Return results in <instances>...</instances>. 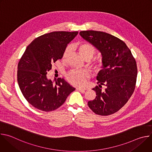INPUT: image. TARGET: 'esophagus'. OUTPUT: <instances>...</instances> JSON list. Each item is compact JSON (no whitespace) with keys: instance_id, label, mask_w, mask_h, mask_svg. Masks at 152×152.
I'll return each mask as SVG.
<instances>
[{"instance_id":"34e87169","label":"esophagus","mask_w":152,"mask_h":152,"mask_svg":"<svg viewBox=\"0 0 152 152\" xmlns=\"http://www.w3.org/2000/svg\"><path fill=\"white\" fill-rule=\"evenodd\" d=\"M76 90H79V91H80L81 92L83 93L86 89H85V88H81V87H77V88H76Z\"/></svg>"}]
</instances>
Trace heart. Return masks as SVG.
Instances as JSON below:
<instances>
[{"label":"heart","instance_id":"heart-1","mask_svg":"<svg viewBox=\"0 0 152 152\" xmlns=\"http://www.w3.org/2000/svg\"><path fill=\"white\" fill-rule=\"evenodd\" d=\"M79 53L85 59H89L93 58L96 53L95 48L87 42H81L75 45ZM71 49L67 47L62 54V59L67 61L70 54ZM93 67L96 71L100 70L103 67V61L101 59H96L92 61ZM90 73L88 70H73L66 75V78L69 82L75 86L83 85L90 77Z\"/></svg>","mask_w":152,"mask_h":152}]
</instances>
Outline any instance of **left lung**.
Wrapping results in <instances>:
<instances>
[{"label":"left lung","mask_w":152,"mask_h":152,"mask_svg":"<svg viewBox=\"0 0 152 152\" xmlns=\"http://www.w3.org/2000/svg\"><path fill=\"white\" fill-rule=\"evenodd\" d=\"M79 34L100 51L103 61V69L97 76L99 87L93 88L96 96L88 105L96 114H113L127 102L135 90L138 72L135 59L125 42L114 35L96 31H81ZM101 84L107 86L104 92Z\"/></svg>","instance_id":"1"}]
</instances>
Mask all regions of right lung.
Returning a JSON list of instances; mask_svg holds the SVG:
<instances>
[{
    "instance_id": "obj_1",
    "label": "right lung",
    "mask_w": 152,
    "mask_h": 152,
    "mask_svg": "<svg viewBox=\"0 0 152 152\" xmlns=\"http://www.w3.org/2000/svg\"><path fill=\"white\" fill-rule=\"evenodd\" d=\"M77 34L55 31L41 35L30 43L20 58L17 67L19 87L26 100L37 109L54 111L75 90L64 79L58 78L53 83L46 75Z\"/></svg>"
}]
</instances>
